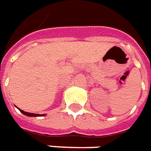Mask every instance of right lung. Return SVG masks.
Listing matches in <instances>:
<instances>
[{"label":"right lung","mask_w":151,"mask_h":151,"mask_svg":"<svg viewBox=\"0 0 151 151\" xmlns=\"http://www.w3.org/2000/svg\"><path fill=\"white\" fill-rule=\"evenodd\" d=\"M19 111L22 112L23 115H27V116H31V117H33V116H41V115H39V114H34V113H29V112L23 111L22 110H20V109H19Z\"/></svg>","instance_id":"right-lung-1"}]
</instances>
